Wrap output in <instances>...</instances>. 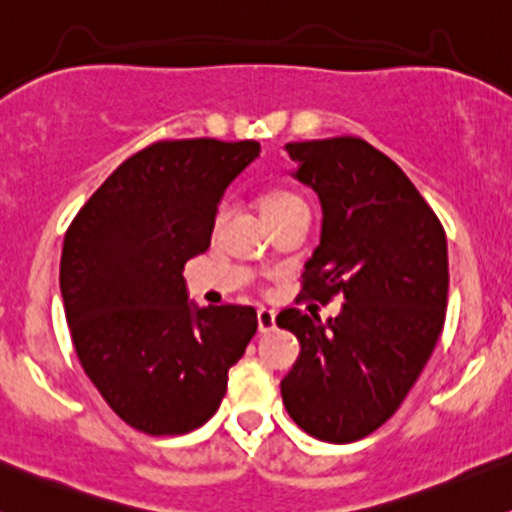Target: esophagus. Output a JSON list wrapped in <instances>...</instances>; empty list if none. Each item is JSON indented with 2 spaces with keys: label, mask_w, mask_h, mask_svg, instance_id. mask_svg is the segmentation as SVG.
Wrapping results in <instances>:
<instances>
[{
  "label": "esophagus",
  "mask_w": 512,
  "mask_h": 512,
  "mask_svg": "<svg viewBox=\"0 0 512 512\" xmlns=\"http://www.w3.org/2000/svg\"><path fill=\"white\" fill-rule=\"evenodd\" d=\"M256 319H258V331H261V333H268V331L275 329V312H273V309L261 307L256 312Z\"/></svg>",
  "instance_id": "esophagus-1"
}]
</instances>
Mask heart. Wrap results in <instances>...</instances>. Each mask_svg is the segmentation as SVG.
<instances>
[{
	"label": "heart",
	"instance_id": "b5f03b06",
	"mask_svg": "<svg viewBox=\"0 0 512 512\" xmlns=\"http://www.w3.org/2000/svg\"><path fill=\"white\" fill-rule=\"evenodd\" d=\"M295 203H302V200L297 198L295 193L271 191V193H266V195H263V198H261V215H268V212L290 208V205H295Z\"/></svg>",
	"mask_w": 512,
	"mask_h": 512
}]
</instances>
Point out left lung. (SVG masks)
Instances as JSON below:
<instances>
[{
    "instance_id": "obj_1",
    "label": "left lung",
    "mask_w": 512,
    "mask_h": 512,
    "mask_svg": "<svg viewBox=\"0 0 512 512\" xmlns=\"http://www.w3.org/2000/svg\"><path fill=\"white\" fill-rule=\"evenodd\" d=\"M292 179L321 203V237L302 297L343 307L324 324L285 309L300 355L280 382L292 421L312 438L355 442L394 416L445 324V229L409 176L360 137L287 142Z\"/></svg>"
}]
</instances>
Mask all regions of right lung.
Segmentation results:
<instances>
[{
  "instance_id": "right-lung-1",
  "label": "right lung",
  "mask_w": 512,
  "mask_h": 512,
  "mask_svg": "<svg viewBox=\"0 0 512 512\" xmlns=\"http://www.w3.org/2000/svg\"><path fill=\"white\" fill-rule=\"evenodd\" d=\"M254 140L154 142L86 200L65 234L60 292L74 350L106 404L147 435H179L220 409L256 309L198 307L183 266L208 251L227 186Z\"/></svg>"
}]
</instances>
